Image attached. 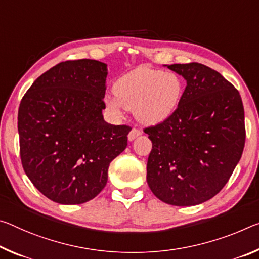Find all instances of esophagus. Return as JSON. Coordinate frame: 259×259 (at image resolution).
<instances>
[{
	"mask_svg": "<svg viewBox=\"0 0 259 259\" xmlns=\"http://www.w3.org/2000/svg\"><path fill=\"white\" fill-rule=\"evenodd\" d=\"M142 135V131L141 130H138V129H136V128H134L133 130L130 131L129 133V135H128V139L129 141L131 142V141H134L135 138H137L138 136H141Z\"/></svg>",
	"mask_w": 259,
	"mask_h": 259,
	"instance_id": "obj_1",
	"label": "esophagus"
}]
</instances>
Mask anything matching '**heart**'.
Returning a JSON list of instances; mask_svg holds the SVG:
<instances>
[{"instance_id": "obj_1", "label": "heart", "mask_w": 259, "mask_h": 259, "mask_svg": "<svg viewBox=\"0 0 259 259\" xmlns=\"http://www.w3.org/2000/svg\"><path fill=\"white\" fill-rule=\"evenodd\" d=\"M115 96L106 98L114 116L122 117L125 109L143 124H157L167 120L178 108L183 83L178 73L149 67H138L117 79Z\"/></svg>"}]
</instances>
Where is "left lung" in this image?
Returning a JSON list of instances; mask_svg holds the SVG:
<instances>
[{"label":"left lung","mask_w":259,"mask_h":259,"mask_svg":"<svg viewBox=\"0 0 259 259\" xmlns=\"http://www.w3.org/2000/svg\"><path fill=\"white\" fill-rule=\"evenodd\" d=\"M167 68L187 86L175 112L144 129L152 142L146 180L163 203L191 206L218 194L240 161L244 108L239 91L218 71L197 62Z\"/></svg>","instance_id":"8db88e82"}]
</instances>
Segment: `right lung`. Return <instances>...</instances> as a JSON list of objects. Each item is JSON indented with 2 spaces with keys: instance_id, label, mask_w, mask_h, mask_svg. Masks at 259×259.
<instances>
[{
  "instance_id": "1",
  "label": "right lung",
  "mask_w": 259,
  "mask_h": 259,
  "mask_svg": "<svg viewBox=\"0 0 259 259\" xmlns=\"http://www.w3.org/2000/svg\"><path fill=\"white\" fill-rule=\"evenodd\" d=\"M107 64L65 61L36 78L18 109L22 165L53 202L73 205L105 188L108 167L128 145V125L105 122Z\"/></svg>"
}]
</instances>
